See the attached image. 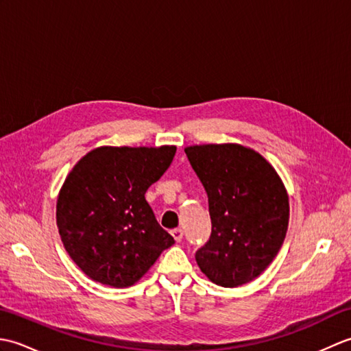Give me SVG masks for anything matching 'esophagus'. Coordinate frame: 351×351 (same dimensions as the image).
Listing matches in <instances>:
<instances>
[{
    "label": "esophagus",
    "mask_w": 351,
    "mask_h": 351,
    "mask_svg": "<svg viewBox=\"0 0 351 351\" xmlns=\"http://www.w3.org/2000/svg\"><path fill=\"white\" fill-rule=\"evenodd\" d=\"M170 234H171V237L175 238V241H176V243H181L182 237H184V234H182V230H181V229H173V230H171Z\"/></svg>",
    "instance_id": "esophagus-1"
}]
</instances>
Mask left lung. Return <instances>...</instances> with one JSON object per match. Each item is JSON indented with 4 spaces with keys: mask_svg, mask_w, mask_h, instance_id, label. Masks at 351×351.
<instances>
[{
    "mask_svg": "<svg viewBox=\"0 0 351 351\" xmlns=\"http://www.w3.org/2000/svg\"><path fill=\"white\" fill-rule=\"evenodd\" d=\"M204 184L213 232L196 263L215 285L235 288L263 273L278 255L289 221L285 185L259 152L238 143L184 149Z\"/></svg>",
    "mask_w": 351,
    "mask_h": 351,
    "instance_id": "left-lung-1",
    "label": "left lung"
}]
</instances>
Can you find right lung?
<instances>
[{"mask_svg":"<svg viewBox=\"0 0 351 351\" xmlns=\"http://www.w3.org/2000/svg\"><path fill=\"white\" fill-rule=\"evenodd\" d=\"M175 152L176 146H101L66 176L57 196L58 234L71 259L92 280L132 287L175 244L145 199Z\"/></svg>","mask_w":351,"mask_h":351,"instance_id":"add662e5","label":"right lung"}]
</instances>
